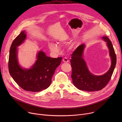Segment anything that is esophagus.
<instances>
[{
  "label": "esophagus",
  "instance_id": "esophagus-1",
  "mask_svg": "<svg viewBox=\"0 0 122 122\" xmlns=\"http://www.w3.org/2000/svg\"><path fill=\"white\" fill-rule=\"evenodd\" d=\"M63 61L64 63H67V62H68L69 60L67 59V58L66 57H64L63 58Z\"/></svg>",
  "mask_w": 122,
  "mask_h": 122
}]
</instances>
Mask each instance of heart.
Segmentation results:
<instances>
[{"mask_svg":"<svg viewBox=\"0 0 122 122\" xmlns=\"http://www.w3.org/2000/svg\"><path fill=\"white\" fill-rule=\"evenodd\" d=\"M48 47L50 50L54 53H58L59 51V49L58 46L54 43H49L48 44Z\"/></svg>","mask_w":122,"mask_h":122,"instance_id":"heart-1","label":"heart"}]
</instances>
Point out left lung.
<instances>
[{"label": "left lung", "instance_id": "left-lung-1", "mask_svg": "<svg viewBox=\"0 0 122 122\" xmlns=\"http://www.w3.org/2000/svg\"><path fill=\"white\" fill-rule=\"evenodd\" d=\"M102 39L107 42L112 60L109 70L104 75L96 76L89 71L82 57L84 44L79 46L71 55V78L74 85L79 90L89 92L100 90L105 87L111 79L116 64V56L109 39L106 36H103Z\"/></svg>", "mask_w": 122, "mask_h": 122}]
</instances>
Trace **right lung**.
I'll return each instance as SVG.
<instances>
[{"label": "right lung", "mask_w": 122, "mask_h": 122, "mask_svg": "<svg viewBox=\"0 0 122 122\" xmlns=\"http://www.w3.org/2000/svg\"><path fill=\"white\" fill-rule=\"evenodd\" d=\"M26 39V34L23 31L13 41L10 50L9 71L10 75L22 89L33 92L47 89L51 82V78L56 67L60 65L62 58H51L40 51L37 60L30 69H24L18 63L17 57V47Z\"/></svg>", "instance_id": "obj_1"}]
</instances>
